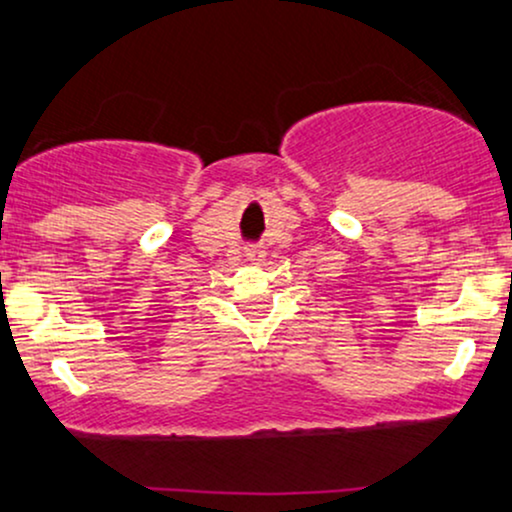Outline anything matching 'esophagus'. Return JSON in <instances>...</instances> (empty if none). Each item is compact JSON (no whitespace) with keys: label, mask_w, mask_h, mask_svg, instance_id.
<instances>
[{"label":"esophagus","mask_w":512,"mask_h":512,"mask_svg":"<svg viewBox=\"0 0 512 512\" xmlns=\"http://www.w3.org/2000/svg\"><path fill=\"white\" fill-rule=\"evenodd\" d=\"M245 257H247V262H252V265H262L267 257V250H262V247H247Z\"/></svg>","instance_id":"1"}]
</instances>
